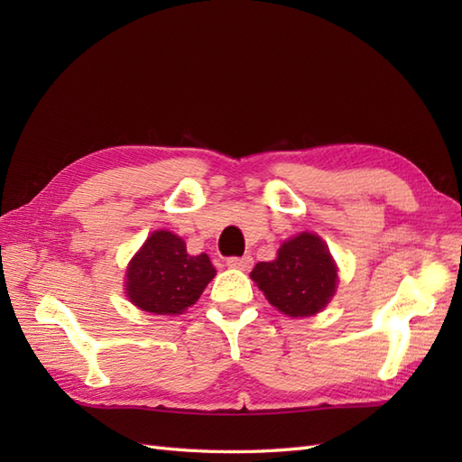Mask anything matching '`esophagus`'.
Instances as JSON below:
<instances>
[{"label":"esophagus","mask_w":462,"mask_h":462,"mask_svg":"<svg viewBox=\"0 0 462 462\" xmlns=\"http://www.w3.org/2000/svg\"><path fill=\"white\" fill-rule=\"evenodd\" d=\"M226 263H228V268H234V270H250L254 266V260L250 256H242V258H228L226 260Z\"/></svg>","instance_id":"esophagus-1"}]
</instances>
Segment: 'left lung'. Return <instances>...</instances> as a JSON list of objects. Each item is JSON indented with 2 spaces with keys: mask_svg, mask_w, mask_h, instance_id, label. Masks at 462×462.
<instances>
[{
  "mask_svg": "<svg viewBox=\"0 0 462 462\" xmlns=\"http://www.w3.org/2000/svg\"><path fill=\"white\" fill-rule=\"evenodd\" d=\"M250 278L278 311L308 318L326 308L336 293L337 266L326 242L301 232L282 244L276 260L256 263Z\"/></svg>",
  "mask_w": 462,
  "mask_h": 462,
  "instance_id": "1",
  "label": "left lung"
}]
</instances>
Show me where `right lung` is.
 Returning <instances> with one entry per match:
<instances>
[{"label": "right lung", "mask_w": 462, "mask_h": 462, "mask_svg": "<svg viewBox=\"0 0 462 462\" xmlns=\"http://www.w3.org/2000/svg\"><path fill=\"white\" fill-rule=\"evenodd\" d=\"M214 276L206 254L190 256L180 236L156 230L129 262L125 293L143 311L174 316L196 303Z\"/></svg>", "instance_id": "right-lung-1"}]
</instances>
